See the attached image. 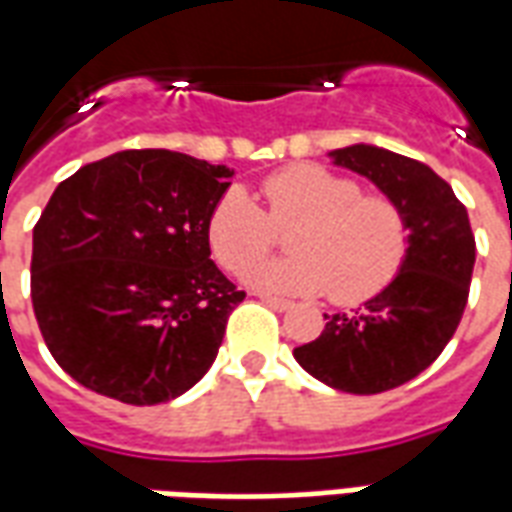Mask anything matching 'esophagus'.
<instances>
[{"instance_id": "esophagus-1", "label": "esophagus", "mask_w": 512, "mask_h": 512, "mask_svg": "<svg viewBox=\"0 0 512 512\" xmlns=\"http://www.w3.org/2000/svg\"><path fill=\"white\" fill-rule=\"evenodd\" d=\"M259 300L267 302L275 311H289V308H292V302L289 300H278V297H270V294H259Z\"/></svg>"}]
</instances>
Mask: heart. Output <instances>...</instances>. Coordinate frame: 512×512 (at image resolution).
<instances>
[{"label": "heart", "instance_id": "1", "mask_svg": "<svg viewBox=\"0 0 512 512\" xmlns=\"http://www.w3.org/2000/svg\"><path fill=\"white\" fill-rule=\"evenodd\" d=\"M267 212L242 188H229L207 218V242L223 270L240 272L295 226L292 257L260 262L245 283L270 294H324L352 305L382 292L409 251V220L384 193L319 166L294 163L261 182Z\"/></svg>", "mask_w": 512, "mask_h": 512}]
</instances>
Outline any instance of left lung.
Masks as SVG:
<instances>
[{"mask_svg": "<svg viewBox=\"0 0 512 512\" xmlns=\"http://www.w3.org/2000/svg\"><path fill=\"white\" fill-rule=\"evenodd\" d=\"M401 204L409 251L382 292L352 313L324 316L322 335L294 360L327 387L354 395L393 390L423 374L461 322L475 267V234L453 188L434 169L374 144L330 152Z\"/></svg>", "mask_w": 512, "mask_h": 512, "instance_id": "1", "label": "left lung"}]
</instances>
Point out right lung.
<instances>
[{"instance_id": "1", "label": "right lung", "mask_w": 512, "mask_h": 512, "mask_svg": "<svg viewBox=\"0 0 512 512\" xmlns=\"http://www.w3.org/2000/svg\"><path fill=\"white\" fill-rule=\"evenodd\" d=\"M231 177L182 152L125 149L59 182L32 231V305L78 384L152 406L210 371L245 300L207 242Z\"/></svg>"}]
</instances>
